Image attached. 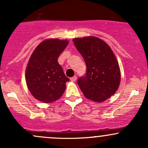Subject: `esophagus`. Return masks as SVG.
I'll list each match as a JSON object with an SVG mask.
<instances>
[{
	"mask_svg": "<svg viewBox=\"0 0 148 148\" xmlns=\"http://www.w3.org/2000/svg\"><path fill=\"white\" fill-rule=\"evenodd\" d=\"M76 79H77V77H76V76H73V77L70 78V81H72V82H75V81H76Z\"/></svg>",
	"mask_w": 148,
	"mask_h": 148,
	"instance_id": "esophagus-1",
	"label": "esophagus"
}]
</instances>
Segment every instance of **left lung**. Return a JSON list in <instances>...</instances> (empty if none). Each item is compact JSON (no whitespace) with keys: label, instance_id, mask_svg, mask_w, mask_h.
I'll list each match as a JSON object with an SVG mask.
<instances>
[{"label":"left lung","instance_id":"left-lung-1","mask_svg":"<svg viewBox=\"0 0 148 148\" xmlns=\"http://www.w3.org/2000/svg\"><path fill=\"white\" fill-rule=\"evenodd\" d=\"M74 45L86 64L85 76L77 81L88 99L102 102L115 94L120 82V70L113 51L98 37L73 39Z\"/></svg>","mask_w":148,"mask_h":148}]
</instances>
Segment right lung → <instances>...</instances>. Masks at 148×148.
I'll return each instance as SVG.
<instances>
[{"label": "right lung", "instance_id": "right-lung-1", "mask_svg": "<svg viewBox=\"0 0 148 148\" xmlns=\"http://www.w3.org/2000/svg\"><path fill=\"white\" fill-rule=\"evenodd\" d=\"M68 43L58 39L46 40L32 53L25 70V81L32 95L39 101L53 102L65 90V84L69 79L58 58Z\"/></svg>", "mask_w": 148, "mask_h": 148}]
</instances>
